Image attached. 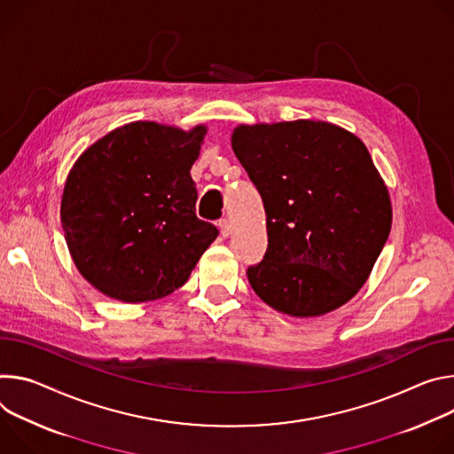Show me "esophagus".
Here are the masks:
<instances>
[{"mask_svg": "<svg viewBox=\"0 0 454 454\" xmlns=\"http://www.w3.org/2000/svg\"><path fill=\"white\" fill-rule=\"evenodd\" d=\"M218 229H220V234H222L223 238H227V236L231 234V225H229V222H227L225 218L218 220Z\"/></svg>", "mask_w": 454, "mask_h": 454, "instance_id": "1", "label": "esophagus"}]
</instances>
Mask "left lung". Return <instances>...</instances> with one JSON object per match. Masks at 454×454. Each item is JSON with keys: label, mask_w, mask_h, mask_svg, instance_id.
Wrapping results in <instances>:
<instances>
[{"label": "left lung", "mask_w": 454, "mask_h": 454, "mask_svg": "<svg viewBox=\"0 0 454 454\" xmlns=\"http://www.w3.org/2000/svg\"><path fill=\"white\" fill-rule=\"evenodd\" d=\"M231 142L267 215V253L247 269L250 286L295 317L344 305L391 231L389 194L366 145L316 121L239 126Z\"/></svg>", "instance_id": "obj_1"}]
</instances>
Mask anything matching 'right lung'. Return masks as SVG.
Instances as JSON below:
<instances>
[{
  "instance_id": "1",
  "label": "right lung",
  "mask_w": 454,
  "mask_h": 454,
  "mask_svg": "<svg viewBox=\"0 0 454 454\" xmlns=\"http://www.w3.org/2000/svg\"><path fill=\"white\" fill-rule=\"evenodd\" d=\"M206 128L131 122L97 140L72 168L61 201L79 272L124 301L160 299L191 276L218 229L196 218L191 166Z\"/></svg>"
}]
</instances>
